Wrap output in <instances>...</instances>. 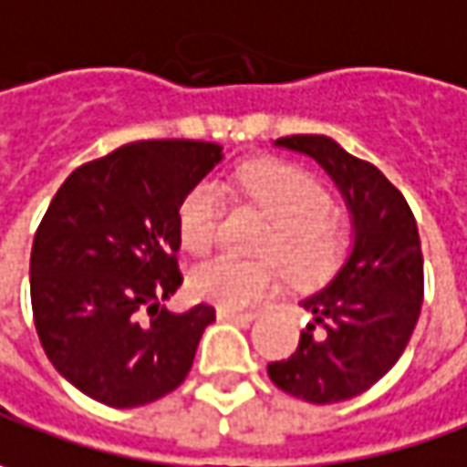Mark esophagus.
<instances>
[{
    "label": "esophagus",
    "instance_id": "esophagus-1",
    "mask_svg": "<svg viewBox=\"0 0 467 467\" xmlns=\"http://www.w3.org/2000/svg\"><path fill=\"white\" fill-rule=\"evenodd\" d=\"M219 321H254V311H237V308H227V306H219L216 308Z\"/></svg>",
    "mask_w": 467,
    "mask_h": 467
}]
</instances>
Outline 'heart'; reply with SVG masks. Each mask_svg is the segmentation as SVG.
Wrapping results in <instances>:
<instances>
[{
	"label": "heart",
	"instance_id": "1",
	"mask_svg": "<svg viewBox=\"0 0 467 467\" xmlns=\"http://www.w3.org/2000/svg\"><path fill=\"white\" fill-rule=\"evenodd\" d=\"M233 185L274 222L266 255L282 258L295 279L316 282L332 272L345 251V227L329 212V195L314 177L293 164L254 161L237 170ZM219 193L212 182L191 188L177 209L180 243L191 254H206L219 233ZM279 261H240L216 255L191 274L195 297L227 308H251L285 282Z\"/></svg>",
	"mask_w": 467,
	"mask_h": 467
}]
</instances>
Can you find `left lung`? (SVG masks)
Here are the masks:
<instances>
[{
    "label": "left lung",
    "mask_w": 467,
    "mask_h": 467,
    "mask_svg": "<svg viewBox=\"0 0 467 467\" xmlns=\"http://www.w3.org/2000/svg\"><path fill=\"white\" fill-rule=\"evenodd\" d=\"M276 149L311 156L350 213V251L335 276L303 297L311 324L269 379L287 395L332 405L366 392L402 355L423 303V255L410 206L374 164L329 135H290Z\"/></svg>",
    "instance_id": "left-lung-1"
}]
</instances>
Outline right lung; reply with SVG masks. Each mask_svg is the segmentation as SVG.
Here are the masks:
<instances>
[{
    "label": "right lung",
    "mask_w": 467,
    "mask_h": 467,
    "mask_svg": "<svg viewBox=\"0 0 467 467\" xmlns=\"http://www.w3.org/2000/svg\"><path fill=\"white\" fill-rule=\"evenodd\" d=\"M222 159L219 143L138 140L78 167L51 198L33 237V318L83 395L138 408L185 381L216 314L161 300L182 285L177 209Z\"/></svg>",
    "instance_id": "1"
}]
</instances>
